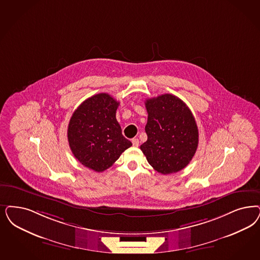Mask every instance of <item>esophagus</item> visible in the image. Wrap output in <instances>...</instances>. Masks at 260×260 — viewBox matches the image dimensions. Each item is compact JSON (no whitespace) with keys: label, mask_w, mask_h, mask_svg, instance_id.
Returning a JSON list of instances; mask_svg holds the SVG:
<instances>
[{"label":"esophagus","mask_w":260,"mask_h":260,"mask_svg":"<svg viewBox=\"0 0 260 260\" xmlns=\"http://www.w3.org/2000/svg\"><path fill=\"white\" fill-rule=\"evenodd\" d=\"M132 142H133V145H134L135 147H138V146H139V140H138V138H134V139L132 140Z\"/></svg>","instance_id":"esophagus-1"}]
</instances>
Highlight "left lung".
Masks as SVG:
<instances>
[{
    "label": "left lung",
    "instance_id": "1",
    "mask_svg": "<svg viewBox=\"0 0 260 260\" xmlns=\"http://www.w3.org/2000/svg\"><path fill=\"white\" fill-rule=\"evenodd\" d=\"M148 139L140 146L150 165L168 175L185 168L197 151L199 131L195 118L183 101L164 94L145 102Z\"/></svg>",
    "mask_w": 260,
    "mask_h": 260
}]
</instances>
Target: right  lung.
<instances>
[{
	"label": "right lung",
	"mask_w": 260,
	"mask_h": 260,
	"mask_svg": "<svg viewBox=\"0 0 260 260\" xmlns=\"http://www.w3.org/2000/svg\"><path fill=\"white\" fill-rule=\"evenodd\" d=\"M119 102L107 93L85 100L72 115L67 136L74 156L91 170H107L133 144L116 120Z\"/></svg>",
	"instance_id": "add662e5"
}]
</instances>
